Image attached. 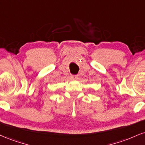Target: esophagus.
<instances>
[{
    "mask_svg": "<svg viewBox=\"0 0 145 145\" xmlns=\"http://www.w3.org/2000/svg\"><path fill=\"white\" fill-rule=\"evenodd\" d=\"M71 78H72V79H77L78 75H71Z\"/></svg>",
    "mask_w": 145,
    "mask_h": 145,
    "instance_id": "esophagus-1",
    "label": "esophagus"
}]
</instances>
